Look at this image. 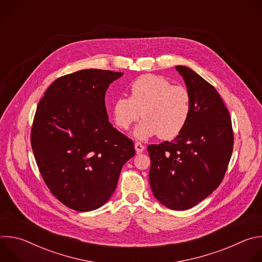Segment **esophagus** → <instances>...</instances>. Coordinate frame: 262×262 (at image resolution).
Returning <instances> with one entry per match:
<instances>
[{"label": "esophagus", "mask_w": 262, "mask_h": 262, "mask_svg": "<svg viewBox=\"0 0 262 262\" xmlns=\"http://www.w3.org/2000/svg\"><path fill=\"white\" fill-rule=\"evenodd\" d=\"M135 149H136L137 154H141V152H143V151L145 150V147H144V145H142L141 143L137 142V143L135 144Z\"/></svg>", "instance_id": "obj_1"}]
</instances>
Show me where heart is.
Wrapping results in <instances>:
<instances>
[{
    "instance_id": "obj_1",
    "label": "heart",
    "mask_w": 262,
    "mask_h": 262,
    "mask_svg": "<svg viewBox=\"0 0 262 262\" xmlns=\"http://www.w3.org/2000/svg\"><path fill=\"white\" fill-rule=\"evenodd\" d=\"M191 111L188 90L151 73L137 78L129 86V97L120 96L112 105L113 120L122 130L128 129L141 115L144 117L133 132L139 140L157 135L166 140L175 138L188 123Z\"/></svg>"
}]
</instances>
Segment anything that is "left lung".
<instances>
[{
    "label": "left lung",
    "instance_id": "1",
    "mask_svg": "<svg viewBox=\"0 0 262 262\" xmlns=\"http://www.w3.org/2000/svg\"><path fill=\"white\" fill-rule=\"evenodd\" d=\"M192 100L190 119L171 142L147 147L149 182L156 199L173 210H186L208 197L223 180L232 149L229 112L220 94L193 69L178 65Z\"/></svg>",
    "mask_w": 262,
    "mask_h": 262
}]
</instances>
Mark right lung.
Wrapping results in <instances>:
<instances>
[{
	"label": "right lung",
	"instance_id": "add662e5",
	"mask_svg": "<svg viewBox=\"0 0 262 262\" xmlns=\"http://www.w3.org/2000/svg\"><path fill=\"white\" fill-rule=\"evenodd\" d=\"M123 72L84 69L57 79L38 103L31 132L34 157L54 196L78 211L113 195L134 142L108 122L104 96Z\"/></svg>",
	"mask_w": 262,
	"mask_h": 262
}]
</instances>
